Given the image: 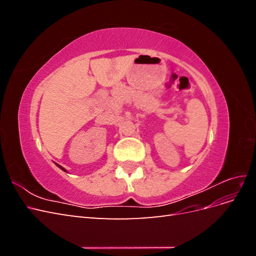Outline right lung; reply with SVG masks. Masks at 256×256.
Segmentation results:
<instances>
[{"mask_svg":"<svg viewBox=\"0 0 256 256\" xmlns=\"http://www.w3.org/2000/svg\"><path fill=\"white\" fill-rule=\"evenodd\" d=\"M56 164V166H58V168H60L62 170V171H64V172H66V173H67V171H66V170H65V168H64L63 166H60V164Z\"/></svg>","mask_w":256,"mask_h":256,"instance_id":"1","label":"right lung"}]
</instances>
